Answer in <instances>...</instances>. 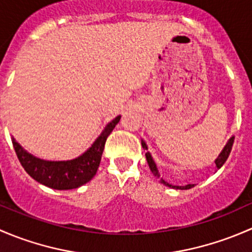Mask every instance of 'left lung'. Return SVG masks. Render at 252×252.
Masks as SVG:
<instances>
[{
	"mask_svg": "<svg viewBox=\"0 0 252 252\" xmlns=\"http://www.w3.org/2000/svg\"><path fill=\"white\" fill-rule=\"evenodd\" d=\"M233 142H234V136H230L229 140L227 141V144L224 145V147H223V150H222V151H220V154L218 155L217 158L215 159V163H216V167H217V169H220V167H222L223 164L225 163V161H227L228 157H229L230 151H232ZM141 146H142V149H144L145 151H146V154H145V156H146L147 163H149L150 169H151L152 174H154L155 177L157 178V179H159V183H162V184L166 185V187L173 188V189H180V190L191 189V188L194 187V184H188V185H184V187H179V185H172V184H169V183L164 182V180L161 178V175H159V172H158V168H157L156 162L154 161V157H152L151 154H150L149 147H147L146 142H145L144 140H141Z\"/></svg>",
	"mask_w": 252,
	"mask_h": 252,
	"instance_id": "8db88e82",
	"label": "left lung"
}]
</instances>
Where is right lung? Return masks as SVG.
Instances as JSON below:
<instances>
[{
    "label": "right lung",
    "mask_w": 252,
    "mask_h": 252,
    "mask_svg": "<svg viewBox=\"0 0 252 252\" xmlns=\"http://www.w3.org/2000/svg\"><path fill=\"white\" fill-rule=\"evenodd\" d=\"M119 119L121 116L112 119L98 138L83 155L68 161H46L29 154L13 136L12 142L20 164L32 179L56 190L75 189L90 182L95 177L100 166L106 140L114 126L118 124Z\"/></svg>",
    "instance_id": "right-lung-1"
}]
</instances>
